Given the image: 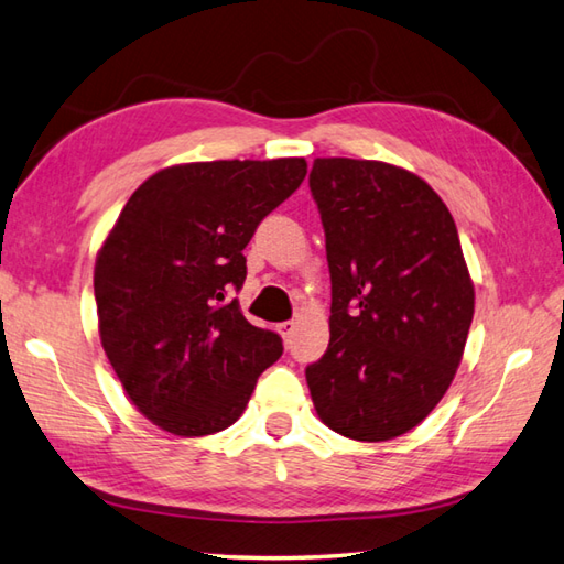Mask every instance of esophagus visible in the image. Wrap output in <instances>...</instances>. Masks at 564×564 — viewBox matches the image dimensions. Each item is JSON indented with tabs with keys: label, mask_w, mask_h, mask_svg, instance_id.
<instances>
[{
	"label": "esophagus",
	"mask_w": 564,
	"mask_h": 564,
	"mask_svg": "<svg viewBox=\"0 0 564 564\" xmlns=\"http://www.w3.org/2000/svg\"><path fill=\"white\" fill-rule=\"evenodd\" d=\"M294 328H296L294 322H282V324H278V332H280V336L284 338V341H290L292 334H294Z\"/></svg>",
	"instance_id": "esophagus-1"
}]
</instances>
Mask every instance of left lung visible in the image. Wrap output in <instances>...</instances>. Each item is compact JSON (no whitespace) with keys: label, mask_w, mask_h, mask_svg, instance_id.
Wrapping results in <instances>:
<instances>
[{"label":"left lung","mask_w":564,"mask_h":564,"mask_svg":"<svg viewBox=\"0 0 564 564\" xmlns=\"http://www.w3.org/2000/svg\"><path fill=\"white\" fill-rule=\"evenodd\" d=\"M310 186L332 272L328 348L306 386L318 420L386 442L449 390L474 318V282L444 200L408 169L314 159Z\"/></svg>","instance_id":"left-lung-1"}]
</instances>
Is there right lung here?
<instances>
[{
    "instance_id": "1",
    "label": "right lung",
    "mask_w": 564,
    "mask_h": 564,
    "mask_svg": "<svg viewBox=\"0 0 564 564\" xmlns=\"http://www.w3.org/2000/svg\"><path fill=\"white\" fill-rule=\"evenodd\" d=\"M306 176L302 156L159 169L95 258L100 344L127 398L178 437L230 427L282 338L252 326L232 290L260 220Z\"/></svg>"
}]
</instances>
